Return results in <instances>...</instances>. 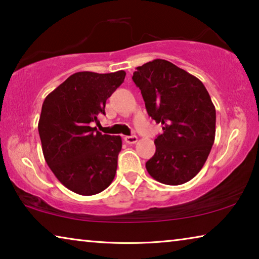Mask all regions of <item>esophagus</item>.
Listing matches in <instances>:
<instances>
[{"mask_svg":"<svg viewBox=\"0 0 259 259\" xmlns=\"http://www.w3.org/2000/svg\"><path fill=\"white\" fill-rule=\"evenodd\" d=\"M124 141L125 143H128V144H135V143H137L138 138L137 136H125Z\"/></svg>","mask_w":259,"mask_h":259,"instance_id":"obj_1","label":"esophagus"}]
</instances>
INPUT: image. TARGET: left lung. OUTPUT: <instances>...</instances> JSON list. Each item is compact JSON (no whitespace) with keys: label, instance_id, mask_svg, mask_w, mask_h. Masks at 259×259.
Here are the masks:
<instances>
[{"label":"left lung","instance_id":"1","mask_svg":"<svg viewBox=\"0 0 259 259\" xmlns=\"http://www.w3.org/2000/svg\"><path fill=\"white\" fill-rule=\"evenodd\" d=\"M149 116L163 125L156 153L145 166L165 185L187 183L206 163L215 140V107L196 76L164 59L138 66L133 75Z\"/></svg>","mask_w":259,"mask_h":259}]
</instances>
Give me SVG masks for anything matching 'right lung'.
I'll use <instances>...</instances> for the list:
<instances>
[{"instance_id":"obj_1","label":"right lung","mask_w":259,"mask_h":259,"mask_svg":"<svg viewBox=\"0 0 259 259\" xmlns=\"http://www.w3.org/2000/svg\"><path fill=\"white\" fill-rule=\"evenodd\" d=\"M124 78V71L78 72L44 100L38 122L44 158L57 179L76 194H98L116 175L122 138L102 135L93 124L106 114L107 99Z\"/></svg>"}]
</instances>
